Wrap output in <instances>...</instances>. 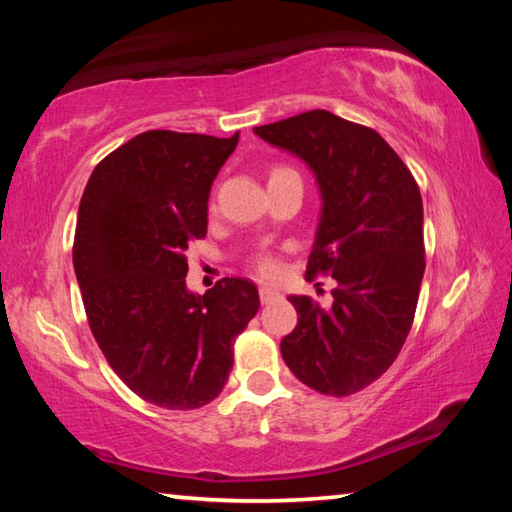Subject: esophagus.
I'll return each instance as SVG.
<instances>
[{"mask_svg":"<svg viewBox=\"0 0 512 512\" xmlns=\"http://www.w3.org/2000/svg\"><path fill=\"white\" fill-rule=\"evenodd\" d=\"M275 296H280V293H277L273 287H266V284H262V287H259V298H262V302L273 300Z\"/></svg>","mask_w":512,"mask_h":512,"instance_id":"obj_1","label":"esophagus"}]
</instances>
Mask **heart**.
<instances>
[{
    "label": "heart",
    "instance_id": "b5f03b06",
    "mask_svg": "<svg viewBox=\"0 0 512 512\" xmlns=\"http://www.w3.org/2000/svg\"><path fill=\"white\" fill-rule=\"evenodd\" d=\"M255 266H257V271L266 277H273L277 271H280V264H277L271 255H259L255 259Z\"/></svg>",
    "mask_w": 512,
    "mask_h": 512
}]
</instances>
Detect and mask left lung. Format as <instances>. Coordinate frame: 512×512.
<instances>
[{
	"label": "left lung",
	"instance_id": "8db88e82",
	"mask_svg": "<svg viewBox=\"0 0 512 512\" xmlns=\"http://www.w3.org/2000/svg\"><path fill=\"white\" fill-rule=\"evenodd\" d=\"M253 131L314 173L320 216L307 275L336 280L329 307L289 296L298 325L282 359L314 391L352 395L391 368L409 336L424 275L420 189L377 131L327 110Z\"/></svg>",
	"mask_w": 512,
	"mask_h": 512
}]
</instances>
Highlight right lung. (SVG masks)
<instances>
[{
  "instance_id": "obj_1",
  "label": "right lung",
  "mask_w": 512,
  "mask_h": 512,
  "mask_svg": "<svg viewBox=\"0 0 512 512\" xmlns=\"http://www.w3.org/2000/svg\"><path fill=\"white\" fill-rule=\"evenodd\" d=\"M237 142L146 131L97 164L79 205L74 271L94 339L121 381L162 409H198L223 391L232 343L259 309L244 277L203 296L185 282V253L205 237L212 183Z\"/></svg>"
}]
</instances>
